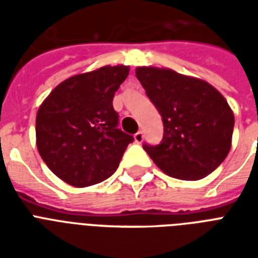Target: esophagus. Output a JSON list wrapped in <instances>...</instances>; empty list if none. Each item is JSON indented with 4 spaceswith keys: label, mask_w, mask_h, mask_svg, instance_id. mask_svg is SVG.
<instances>
[{
    "label": "esophagus",
    "mask_w": 258,
    "mask_h": 258,
    "mask_svg": "<svg viewBox=\"0 0 258 258\" xmlns=\"http://www.w3.org/2000/svg\"><path fill=\"white\" fill-rule=\"evenodd\" d=\"M134 141H135V143H142V141H143V133H142V131H138V133L134 135Z\"/></svg>",
    "instance_id": "esophagus-1"
}]
</instances>
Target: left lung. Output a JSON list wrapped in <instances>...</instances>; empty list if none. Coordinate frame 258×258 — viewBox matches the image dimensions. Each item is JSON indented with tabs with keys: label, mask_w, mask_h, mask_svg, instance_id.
Returning <instances> with one entry per match:
<instances>
[{
	"label": "left lung",
	"mask_w": 258,
	"mask_h": 258,
	"mask_svg": "<svg viewBox=\"0 0 258 258\" xmlns=\"http://www.w3.org/2000/svg\"><path fill=\"white\" fill-rule=\"evenodd\" d=\"M138 80L163 120L161 145L143 149L162 171L183 180L209 175L232 147L234 113L220 91L169 68L138 67Z\"/></svg>",
	"instance_id": "obj_1"
}]
</instances>
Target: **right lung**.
Segmentation results:
<instances>
[{
  "instance_id": "add662e5",
  "label": "right lung",
  "mask_w": 258,
  "mask_h": 258,
  "mask_svg": "<svg viewBox=\"0 0 258 258\" xmlns=\"http://www.w3.org/2000/svg\"><path fill=\"white\" fill-rule=\"evenodd\" d=\"M130 67L105 66L61 82L36 116V145L45 165L66 183L87 187L116 171L134 141L117 128L113 95Z\"/></svg>"
}]
</instances>
